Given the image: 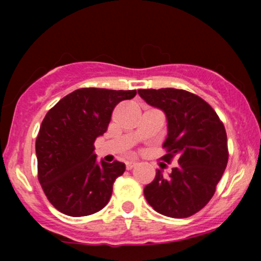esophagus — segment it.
Listing matches in <instances>:
<instances>
[{
	"label": "esophagus",
	"mask_w": 261,
	"mask_h": 261,
	"mask_svg": "<svg viewBox=\"0 0 261 261\" xmlns=\"http://www.w3.org/2000/svg\"><path fill=\"white\" fill-rule=\"evenodd\" d=\"M137 164V162H135V161H127L126 162V168L127 169H133L135 166H136Z\"/></svg>",
	"instance_id": "1"
}]
</instances>
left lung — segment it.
<instances>
[{
	"label": "left lung",
	"mask_w": 261,
	"mask_h": 261,
	"mask_svg": "<svg viewBox=\"0 0 261 261\" xmlns=\"http://www.w3.org/2000/svg\"><path fill=\"white\" fill-rule=\"evenodd\" d=\"M140 97L166 114L164 161L178 157L179 166L168 175L155 170L143 189L154 211L173 218L191 216L214 196L228 162L227 134L222 121L205 100L175 88L139 89Z\"/></svg>",
	"instance_id": "8db88e82"
}]
</instances>
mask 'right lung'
<instances>
[{"label": "right lung", "instance_id": "right-lung-1", "mask_svg": "<svg viewBox=\"0 0 261 261\" xmlns=\"http://www.w3.org/2000/svg\"><path fill=\"white\" fill-rule=\"evenodd\" d=\"M136 91L77 89L47 112L35 142L38 178L56 210L88 216L109 202L113 184L125 163L97 161L94 142L108 130L113 109Z\"/></svg>", "mask_w": 261, "mask_h": 261}]
</instances>
